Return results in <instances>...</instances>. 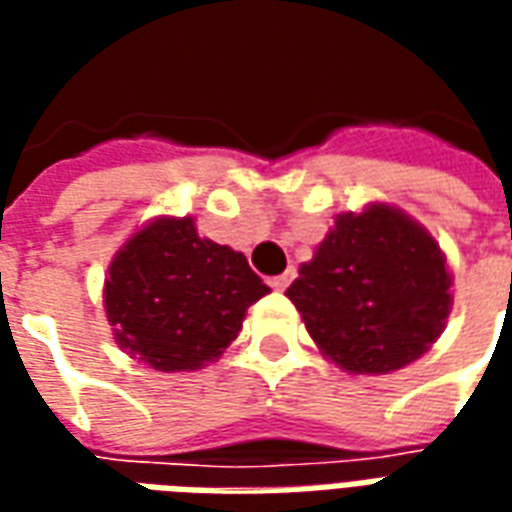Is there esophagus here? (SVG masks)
Instances as JSON below:
<instances>
[{
	"label": "esophagus",
	"instance_id": "obj_1",
	"mask_svg": "<svg viewBox=\"0 0 512 512\" xmlns=\"http://www.w3.org/2000/svg\"><path fill=\"white\" fill-rule=\"evenodd\" d=\"M293 282V271H285V274H279V277H271L268 279V285L274 290H285Z\"/></svg>",
	"mask_w": 512,
	"mask_h": 512
}]
</instances>
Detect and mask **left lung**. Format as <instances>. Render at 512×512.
I'll return each instance as SVG.
<instances>
[{"mask_svg":"<svg viewBox=\"0 0 512 512\" xmlns=\"http://www.w3.org/2000/svg\"><path fill=\"white\" fill-rule=\"evenodd\" d=\"M439 244L389 205L337 216L288 299L323 354L348 373H392L436 343L450 315Z\"/></svg>","mask_w":512,"mask_h":512,"instance_id":"obj_1","label":"left lung"}]
</instances>
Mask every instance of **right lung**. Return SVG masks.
Returning a JSON list of instances; mask_svg holds the SVG:
<instances>
[{
  "mask_svg": "<svg viewBox=\"0 0 512 512\" xmlns=\"http://www.w3.org/2000/svg\"><path fill=\"white\" fill-rule=\"evenodd\" d=\"M266 293L241 252L200 238L186 216L156 219L128 238L109 266L104 304L120 348L180 373L222 354Z\"/></svg>",
  "mask_w": 512,
  "mask_h": 512,
  "instance_id": "obj_1",
  "label": "right lung"
}]
</instances>
